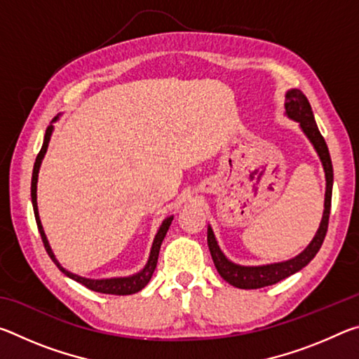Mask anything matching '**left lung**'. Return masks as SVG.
Listing matches in <instances>:
<instances>
[{"instance_id": "8db88e82", "label": "left lung", "mask_w": 359, "mask_h": 359, "mask_svg": "<svg viewBox=\"0 0 359 359\" xmlns=\"http://www.w3.org/2000/svg\"><path fill=\"white\" fill-rule=\"evenodd\" d=\"M285 115H287L290 120H294L299 123V128L313 145V149L317 151V155L321 161V166H323L325 179H326L323 217H321L320 226L317 229V233H315L313 239L311 241V244L304 248L299 255H296V257L291 259L280 261V263H271V264H261V266H242L228 259L222 252L220 245H218L214 231H212L209 224L208 245L212 255V259H214V264L217 267L218 274L236 288L257 290V288L269 287V285H274L277 282L283 280V278L293 276L294 272L301 271L302 267H306L315 258V255L318 253L321 244H323L326 231H327V222H330V210H331L332 182H334L332 163H331L330 150H327L325 139L320 135L318 126L315 123L311 102H309L306 95H304L301 90L290 88L288 92L285 93Z\"/></svg>"}]
</instances>
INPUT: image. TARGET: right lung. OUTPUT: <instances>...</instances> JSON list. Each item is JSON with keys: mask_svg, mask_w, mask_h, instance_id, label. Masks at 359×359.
Segmentation results:
<instances>
[{"mask_svg": "<svg viewBox=\"0 0 359 359\" xmlns=\"http://www.w3.org/2000/svg\"><path fill=\"white\" fill-rule=\"evenodd\" d=\"M58 120V115L55 118L52 120V123L47 126L46 130V136H44V142H42V147L41 151L36 156V161H34V168H33V177H32V203H33V210H34V217H36V223H38V229L41 233V238L42 242H44V247L48 253V257L52 258L53 263L57 264V267L60 271L63 272L65 276H68L72 280H76L79 283H82L83 287H87L88 290L96 291V293H104V294H118V296H125V294H135L137 291H141L145 285L150 282L151 276H154V271L158 263V255H160V248H161V242L165 239V236L168 233L169 226H171L172 223V218L171 217H166L163 223L160 224V228H158L156 234H155V239H154V244H151L150 248V255H149V259H147V264L144 266L142 271L136 272V274L128 276V277H112V278H87V277H82V276H77L74 272H71L60 264V261L57 259L55 255H53V250L50 244H48L47 241V236L44 233V228H42V223H41V218H39V212H38V175H39V169H41V163L44 160V156L47 154V147H48V142H50V137H52V133H53V121Z\"/></svg>", "mask_w": 359, "mask_h": 359, "instance_id": "1", "label": "right lung"}]
</instances>
